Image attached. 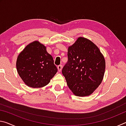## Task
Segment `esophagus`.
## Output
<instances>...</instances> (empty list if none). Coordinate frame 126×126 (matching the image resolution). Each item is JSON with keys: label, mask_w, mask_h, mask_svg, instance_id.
Here are the masks:
<instances>
[{"label": "esophagus", "mask_w": 126, "mask_h": 126, "mask_svg": "<svg viewBox=\"0 0 126 126\" xmlns=\"http://www.w3.org/2000/svg\"><path fill=\"white\" fill-rule=\"evenodd\" d=\"M57 68H58V70L59 72H61L62 69V66L61 65H59L58 66V67H57Z\"/></svg>", "instance_id": "34e87169"}]
</instances>
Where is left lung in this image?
<instances>
[{"instance_id":"8db88e82","label":"left lung","mask_w":126,"mask_h":126,"mask_svg":"<svg viewBox=\"0 0 126 126\" xmlns=\"http://www.w3.org/2000/svg\"><path fill=\"white\" fill-rule=\"evenodd\" d=\"M68 58L62 74L68 87L76 96L90 95L103 79L106 68L103 55L91 40L80 37L68 47Z\"/></svg>"}]
</instances>
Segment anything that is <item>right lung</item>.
<instances>
[{
  "label": "right lung",
  "mask_w": 126,
  "mask_h": 126,
  "mask_svg": "<svg viewBox=\"0 0 126 126\" xmlns=\"http://www.w3.org/2000/svg\"><path fill=\"white\" fill-rule=\"evenodd\" d=\"M16 67L24 83L32 88L46 86L58 71L52 56L38 40L28 44L19 54Z\"/></svg>",
  "instance_id": "right-lung-1"
}]
</instances>
